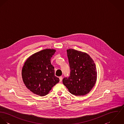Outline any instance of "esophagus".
Listing matches in <instances>:
<instances>
[{
	"label": "esophagus",
	"mask_w": 124,
	"mask_h": 124,
	"mask_svg": "<svg viewBox=\"0 0 124 124\" xmlns=\"http://www.w3.org/2000/svg\"><path fill=\"white\" fill-rule=\"evenodd\" d=\"M59 79H60V82H61L62 81V76H60Z\"/></svg>",
	"instance_id": "34e87169"
}]
</instances>
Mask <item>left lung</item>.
Segmentation results:
<instances>
[{"instance_id": "8db88e82", "label": "left lung", "mask_w": 124, "mask_h": 124, "mask_svg": "<svg viewBox=\"0 0 124 124\" xmlns=\"http://www.w3.org/2000/svg\"><path fill=\"white\" fill-rule=\"evenodd\" d=\"M71 69L70 76L62 80L69 92L76 96L85 95L93 88L97 80V71L87 53L72 49L67 50Z\"/></svg>"}]
</instances>
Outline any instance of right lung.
Returning <instances> with one entry per match:
<instances>
[{
  "mask_svg": "<svg viewBox=\"0 0 124 124\" xmlns=\"http://www.w3.org/2000/svg\"><path fill=\"white\" fill-rule=\"evenodd\" d=\"M56 50L46 49L34 53L25 62L22 69L23 81L30 91L40 96L48 94L53 86L59 82L55 76L51 59Z\"/></svg>",
  "mask_w": 124,
  "mask_h": 124,
  "instance_id": "right-lung-1",
  "label": "right lung"
}]
</instances>
